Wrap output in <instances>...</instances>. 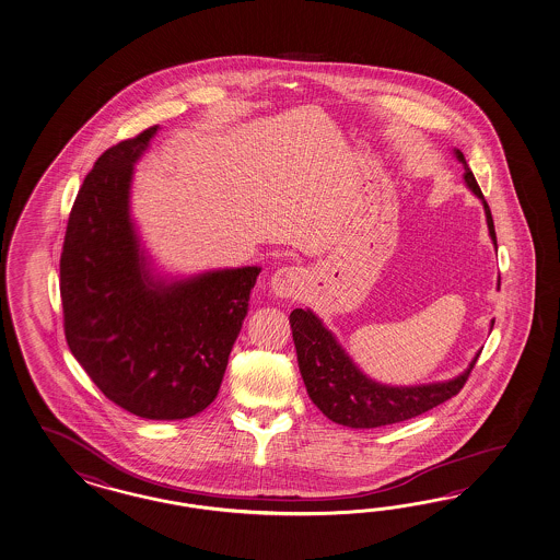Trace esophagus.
Listing matches in <instances>:
<instances>
[{
    "label": "esophagus",
    "instance_id": "34e87169",
    "mask_svg": "<svg viewBox=\"0 0 560 560\" xmlns=\"http://www.w3.org/2000/svg\"><path fill=\"white\" fill-rule=\"evenodd\" d=\"M269 285L277 298H293L303 285V269L300 267H281L271 275Z\"/></svg>",
    "mask_w": 560,
    "mask_h": 560
}]
</instances>
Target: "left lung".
<instances>
[{
	"instance_id": "1",
	"label": "left lung",
	"mask_w": 560,
	"mask_h": 560,
	"mask_svg": "<svg viewBox=\"0 0 560 560\" xmlns=\"http://www.w3.org/2000/svg\"><path fill=\"white\" fill-rule=\"evenodd\" d=\"M455 155L464 164L465 184L483 202L491 241L498 248L490 206L479 190L464 153L455 150ZM289 324L307 395L314 400L315 407L334 423L346 424L352 429H374L409 421L412 417L423 415L436 405L450 400L451 396L457 395L478 362L476 355L469 369L453 381L421 386H386L370 381L366 374L355 369L354 362L341 350L331 331L324 328V324L310 310H293L289 315Z\"/></svg>"
}]
</instances>
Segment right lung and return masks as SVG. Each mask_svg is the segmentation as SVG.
<instances>
[{"label": "right lung", "mask_w": 560, "mask_h": 560, "mask_svg": "<svg viewBox=\"0 0 560 560\" xmlns=\"http://www.w3.org/2000/svg\"><path fill=\"white\" fill-rule=\"evenodd\" d=\"M158 125L105 151L70 210L60 298L70 352L117 407L153 421L217 398L259 267L155 281L129 219L133 164Z\"/></svg>", "instance_id": "right-lung-1"}]
</instances>
